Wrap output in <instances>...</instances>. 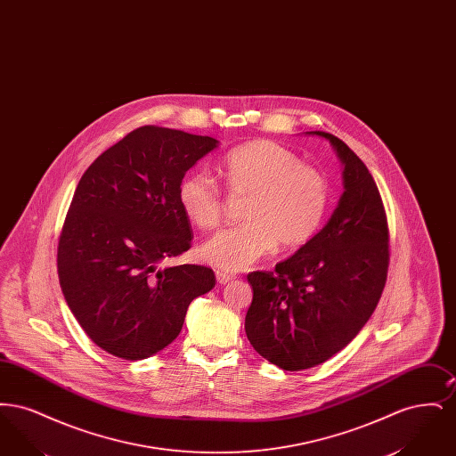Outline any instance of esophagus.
<instances>
[{"label": "esophagus", "mask_w": 456, "mask_h": 456, "mask_svg": "<svg viewBox=\"0 0 456 456\" xmlns=\"http://www.w3.org/2000/svg\"><path fill=\"white\" fill-rule=\"evenodd\" d=\"M216 277H217V282L220 285H225V283L231 282L232 279H234V275H231V273H225V272H216Z\"/></svg>", "instance_id": "obj_1"}]
</instances>
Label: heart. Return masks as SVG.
I'll return each mask as SVG.
<instances>
[{
	"label": "heart",
	"instance_id": "1",
	"mask_svg": "<svg viewBox=\"0 0 456 456\" xmlns=\"http://www.w3.org/2000/svg\"><path fill=\"white\" fill-rule=\"evenodd\" d=\"M220 173L234 198H244L246 224L208 239L201 258L224 272H240L273 251L296 249L316 234L328 207V183L314 167L270 140L244 143L225 155ZM183 214L200 229L222 222L225 200L208 173L186 175L177 190Z\"/></svg>",
	"mask_w": 456,
	"mask_h": 456
}]
</instances>
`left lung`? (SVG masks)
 Segmentation results:
<instances>
[{
  "label": "left lung",
  "instance_id": "left-lung-1",
  "mask_svg": "<svg viewBox=\"0 0 456 456\" xmlns=\"http://www.w3.org/2000/svg\"><path fill=\"white\" fill-rule=\"evenodd\" d=\"M305 134L331 143L344 193L314 238L273 272L248 275V340L285 370L314 368L347 347L376 309L390 261L385 207L364 162L331 133Z\"/></svg>",
  "mask_w": 456,
  "mask_h": 456
}]
</instances>
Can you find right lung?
I'll return each mask as SVG.
<instances>
[{
	"instance_id": "right-lung-1",
	"label": "right lung",
	"mask_w": 456,
	"mask_h": 456,
	"mask_svg": "<svg viewBox=\"0 0 456 456\" xmlns=\"http://www.w3.org/2000/svg\"><path fill=\"white\" fill-rule=\"evenodd\" d=\"M212 136L142 126L82 175L58 244L66 304L94 344L142 361L179 335L190 303L216 285L210 268L160 266L191 246L177 190Z\"/></svg>"
}]
</instances>
